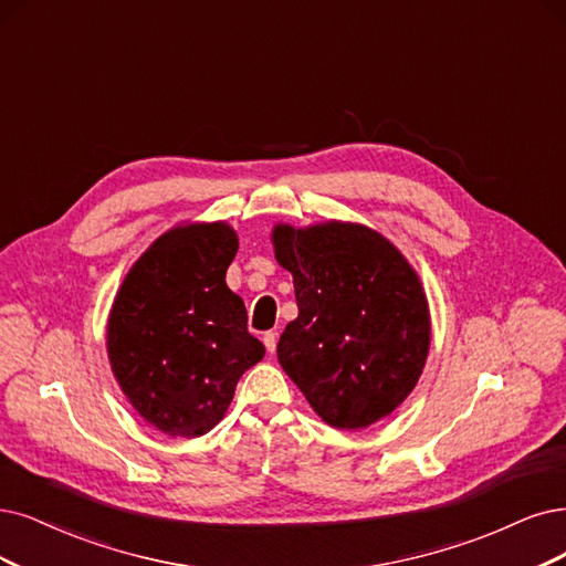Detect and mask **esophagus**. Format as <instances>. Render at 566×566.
<instances>
[{
    "instance_id": "esophagus-1",
    "label": "esophagus",
    "mask_w": 566,
    "mask_h": 566,
    "mask_svg": "<svg viewBox=\"0 0 566 566\" xmlns=\"http://www.w3.org/2000/svg\"><path fill=\"white\" fill-rule=\"evenodd\" d=\"M263 345H265V349H268L270 354L275 352V347H277V333H275V331L263 333Z\"/></svg>"
}]
</instances>
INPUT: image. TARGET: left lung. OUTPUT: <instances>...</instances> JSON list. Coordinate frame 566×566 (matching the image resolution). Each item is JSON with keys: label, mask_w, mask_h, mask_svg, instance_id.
<instances>
[{"label": "left lung", "mask_w": 566, "mask_h": 566, "mask_svg": "<svg viewBox=\"0 0 566 566\" xmlns=\"http://www.w3.org/2000/svg\"><path fill=\"white\" fill-rule=\"evenodd\" d=\"M272 242L298 303L277 343L282 368L326 424L382 420L412 391L429 354V307L415 270L357 223L277 226Z\"/></svg>", "instance_id": "8db88e82"}]
</instances>
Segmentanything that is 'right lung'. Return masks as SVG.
<instances>
[{"label":"right lung","instance_id":"add662e5","mask_svg":"<svg viewBox=\"0 0 566 566\" xmlns=\"http://www.w3.org/2000/svg\"><path fill=\"white\" fill-rule=\"evenodd\" d=\"M238 235L226 223L167 230L116 294L107 349L133 408L163 433L196 438L233 401L242 373L265 354L226 286Z\"/></svg>","mask_w":566,"mask_h":566}]
</instances>
